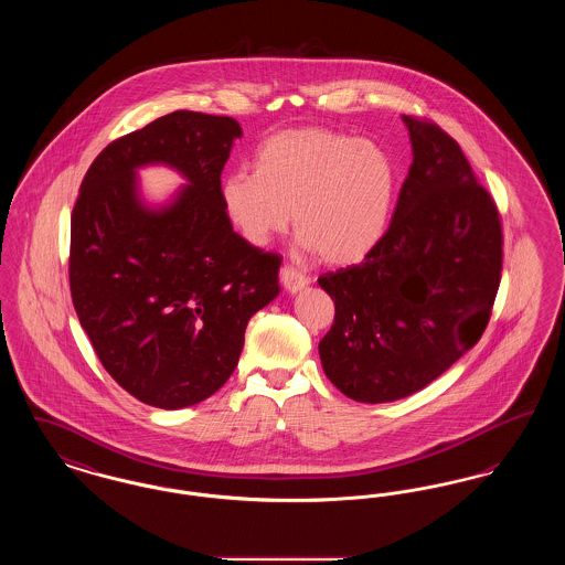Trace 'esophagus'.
<instances>
[{
  "mask_svg": "<svg viewBox=\"0 0 565 565\" xmlns=\"http://www.w3.org/2000/svg\"><path fill=\"white\" fill-rule=\"evenodd\" d=\"M279 281H281V286H284L290 295H296V292H300L302 288L309 286V277L302 275L300 270H296L295 267H290V265H284V267H281V270H279Z\"/></svg>",
  "mask_w": 565,
  "mask_h": 565,
  "instance_id": "34e87169",
  "label": "esophagus"
}]
</instances>
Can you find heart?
Here are the masks:
<instances>
[{"mask_svg": "<svg viewBox=\"0 0 565 565\" xmlns=\"http://www.w3.org/2000/svg\"><path fill=\"white\" fill-rule=\"evenodd\" d=\"M394 194L396 169L381 146L318 127L270 135L254 171H231L220 184L222 210L243 242L267 245L292 214L300 245L330 265H353L375 249Z\"/></svg>", "mask_w": 565, "mask_h": 565, "instance_id": "b5f03b06", "label": "heart"}]
</instances>
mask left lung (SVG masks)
Wrapping results in <instances>:
<instances>
[{"instance_id":"8db88e82","label":"left lung","mask_w":565,"mask_h":565,"mask_svg":"<svg viewBox=\"0 0 565 565\" xmlns=\"http://www.w3.org/2000/svg\"><path fill=\"white\" fill-rule=\"evenodd\" d=\"M413 148L375 249L318 284L334 300L320 341L326 376L355 403L424 390L483 334L502 273L500 215L456 139L403 116Z\"/></svg>"}]
</instances>
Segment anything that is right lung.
<instances>
[{
	"mask_svg": "<svg viewBox=\"0 0 565 565\" xmlns=\"http://www.w3.org/2000/svg\"><path fill=\"white\" fill-rule=\"evenodd\" d=\"M242 125L171 111L111 141L82 180L72 214L70 286L104 369L141 403L184 408L233 375L249 318L279 295L277 254L243 242L220 201ZM188 182L150 204L139 168Z\"/></svg>",
	"mask_w": 565,
	"mask_h": 565,
	"instance_id": "add662e5",
	"label": "right lung"
}]
</instances>
